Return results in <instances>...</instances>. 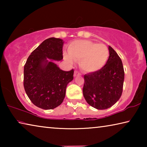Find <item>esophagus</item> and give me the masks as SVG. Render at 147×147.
Masks as SVG:
<instances>
[{"mask_svg": "<svg viewBox=\"0 0 147 147\" xmlns=\"http://www.w3.org/2000/svg\"><path fill=\"white\" fill-rule=\"evenodd\" d=\"M80 74L78 71H75V72H74V77L78 76H80Z\"/></svg>", "mask_w": 147, "mask_h": 147, "instance_id": "esophagus-1", "label": "esophagus"}]
</instances>
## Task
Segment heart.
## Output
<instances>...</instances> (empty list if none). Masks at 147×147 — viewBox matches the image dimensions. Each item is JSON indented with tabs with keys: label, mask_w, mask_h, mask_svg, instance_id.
<instances>
[{
	"label": "heart",
	"mask_w": 147,
	"mask_h": 147,
	"mask_svg": "<svg viewBox=\"0 0 147 147\" xmlns=\"http://www.w3.org/2000/svg\"><path fill=\"white\" fill-rule=\"evenodd\" d=\"M68 54L65 59L69 63L80 61V67L88 73H96L106 65L109 56V49L105 45L88 40L74 41L69 45Z\"/></svg>",
	"instance_id": "b5f03b06"
}]
</instances>
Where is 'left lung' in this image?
<instances>
[{
    "mask_svg": "<svg viewBox=\"0 0 147 147\" xmlns=\"http://www.w3.org/2000/svg\"><path fill=\"white\" fill-rule=\"evenodd\" d=\"M109 56L106 65L96 73L84 75L83 94L89 105L106 109L114 105L123 93L124 72L116 52L108 46Z\"/></svg>",
    "mask_w": 147,
    "mask_h": 147,
    "instance_id": "8db88e82",
    "label": "left lung"
}]
</instances>
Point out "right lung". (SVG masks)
Listing matches in <instances>:
<instances>
[{
    "instance_id": "right-lung-1",
    "label": "right lung",
    "mask_w": 147,
    "mask_h": 147,
    "mask_svg": "<svg viewBox=\"0 0 147 147\" xmlns=\"http://www.w3.org/2000/svg\"><path fill=\"white\" fill-rule=\"evenodd\" d=\"M63 43L59 38L47 39L32 52L24 67V90L38 108L53 109L60 105L73 80V69L64 71L53 61L63 59Z\"/></svg>"
}]
</instances>
